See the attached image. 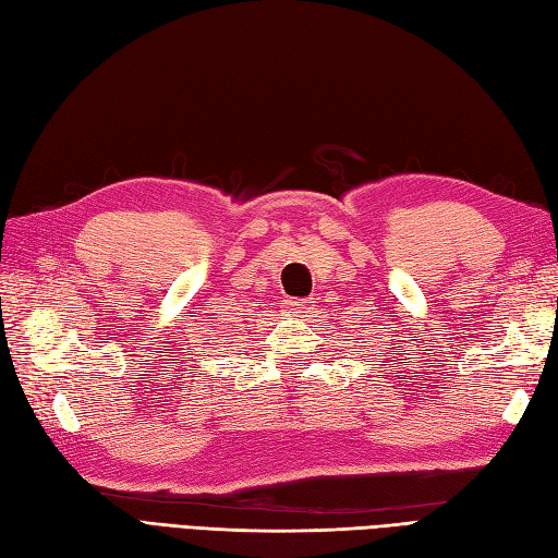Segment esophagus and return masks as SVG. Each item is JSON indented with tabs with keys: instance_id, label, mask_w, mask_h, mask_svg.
Wrapping results in <instances>:
<instances>
[{
	"instance_id": "34e87169",
	"label": "esophagus",
	"mask_w": 558,
	"mask_h": 558,
	"mask_svg": "<svg viewBox=\"0 0 558 558\" xmlns=\"http://www.w3.org/2000/svg\"><path fill=\"white\" fill-rule=\"evenodd\" d=\"M289 311L295 313V315H301V313L305 311V303H303V301H291V303H289Z\"/></svg>"
}]
</instances>
